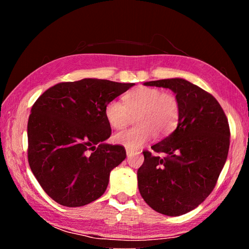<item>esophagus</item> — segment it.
<instances>
[{
  "instance_id": "esophagus-1",
  "label": "esophagus",
  "mask_w": 249,
  "mask_h": 249,
  "mask_svg": "<svg viewBox=\"0 0 249 249\" xmlns=\"http://www.w3.org/2000/svg\"><path fill=\"white\" fill-rule=\"evenodd\" d=\"M126 154H127V156L129 157V156H132L134 154V151L132 149H126Z\"/></svg>"
}]
</instances>
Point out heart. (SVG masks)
<instances>
[{
  "instance_id": "heart-1",
  "label": "heart",
  "mask_w": 249,
  "mask_h": 249,
  "mask_svg": "<svg viewBox=\"0 0 249 249\" xmlns=\"http://www.w3.org/2000/svg\"><path fill=\"white\" fill-rule=\"evenodd\" d=\"M124 103L112 100L105 105L107 123L116 130L123 129L136 116V127L116 134L114 141L129 149H138L155 135L165 137L174 130L180 119V103L177 96L158 88L141 87L124 96Z\"/></svg>"
}]
</instances>
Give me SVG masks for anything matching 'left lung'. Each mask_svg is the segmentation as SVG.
I'll use <instances>...</instances> for the list:
<instances>
[{"instance_id":"1","label":"left lung","mask_w":249,"mask_h":249,"mask_svg":"<svg viewBox=\"0 0 249 249\" xmlns=\"http://www.w3.org/2000/svg\"><path fill=\"white\" fill-rule=\"evenodd\" d=\"M144 84L174 91L180 103V119L174 133L151 146L165 157L142 151L138 189L156 212L179 216L200 205L215 188L229 154V121L212 94L187 80Z\"/></svg>"}]
</instances>
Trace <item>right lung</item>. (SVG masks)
Returning <instances> with one entry per match:
<instances>
[{
	"label": "right lung",
	"instance_id": "right-lung-1",
	"mask_svg": "<svg viewBox=\"0 0 249 249\" xmlns=\"http://www.w3.org/2000/svg\"><path fill=\"white\" fill-rule=\"evenodd\" d=\"M134 83L82 79L49 88L28 117L27 158L40 187L57 203L77 208L103 195L109 172L126 158L104 144L112 129L104 108Z\"/></svg>",
	"mask_w": 249,
	"mask_h": 249
}]
</instances>
